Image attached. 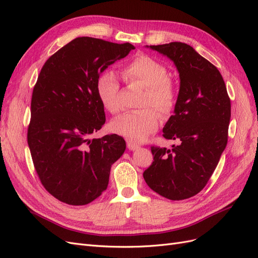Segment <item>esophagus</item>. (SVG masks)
Masks as SVG:
<instances>
[{
    "label": "esophagus",
    "instance_id": "1",
    "mask_svg": "<svg viewBox=\"0 0 258 258\" xmlns=\"http://www.w3.org/2000/svg\"><path fill=\"white\" fill-rule=\"evenodd\" d=\"M127 147L129 148V150H131V151H135V150H137V148H139V144L134 143V142H131V141H128L127 142Z\"/></svg>",
    "mask_w": 258,
    "mask_h": 258
}]
</instances>
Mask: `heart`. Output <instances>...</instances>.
I'll list each match as a JSON object with an SVG mask.
<instances>
[{"label": "heart", "instance_id": "b5f03b06", "mask_svg": "<svg viewBox=\"0 0 258 258\" xmlns=\"http://www.w3.org/2000/svg\"><path fill=\"white\" fill-rule=\"evenodd\" d=\"M128 86H140L144 92L140 100L141 111L124 114L112 123V130L134 142H143L158 128L160 115L168 117L177 102V89L169 77L166 64L148 54H138L121 69ZM97 89L101 102L113 115L123 110L120 84L113 72L101 74ZM161 114H159V113Z\"/></svg>", "mask_w": 258, "mask_h": 258}]
</instances>
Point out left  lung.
<instances>
[{
	"instance_id": "left-lung-1",
	"label": "left lung",
	"mask_w": 258,
	"mask_h": 258,
	"mask_svg": "<svg viewBox=\"0 0 258 258\" xmlns=\"http://www.w3.org/2000/svg\"><path fill=\"white\" fill-rule=\"evenodd\" d=\"M172 60L179 73L174 115L162 137L172 148L151 146L154 160L143 173L146 184L170 200L190 198L205 188L228 141L230 99L217 68L182 42L152 45Z\"/></svg>"
}]
</instances>
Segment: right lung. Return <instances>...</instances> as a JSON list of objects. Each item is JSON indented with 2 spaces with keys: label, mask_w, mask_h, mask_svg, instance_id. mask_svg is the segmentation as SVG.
<instances>
[{
  "label": "right lung",
  "mask_w": 258,
  "mask_h": 258,
  "mask_svg": "<svg viewBox=\"0 0 258 258\" xmlns=\"http://www.w3.org/2000/svg\"><path fill=\"white\" fill-rule=\"evenodd\" d=\"M135 49L95 37H76L43 66L31 99L28 145L38 178L51 196L88 205L107 187L113 163L126 150L117 136L89 137L105 122L97 89L100 74Z\"/></svg>",
  "instance_id": "1"
}]
</instances>
